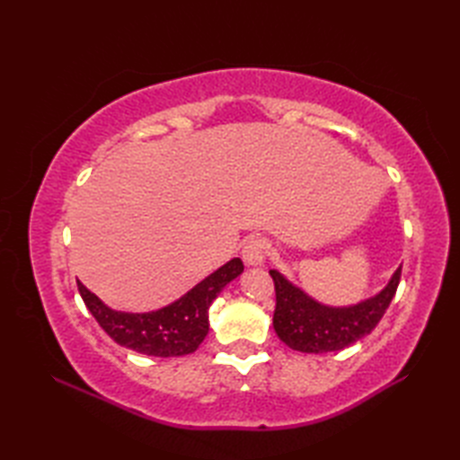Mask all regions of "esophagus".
Here are the masks:
<instances>
[{"label": "esophagus", "instance_id": "34e87169", "mask_svg": "<svg viewBox=\"0 0 460 460\" xmlns=\"http://www.w3.org/2000/svg\"><path fill=\"white\" fill-rule=\"evenodd\" d=\"M267 241L261 239V237H252L245 243V247H243V261H245V265L249 267H259L265 262L267 257Z\"/></svg>", "mask_w": 460, "mask_h": 460}]
</instances>
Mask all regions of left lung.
Returning <instances> with one entry per match:
<instances>
[{
	"mask_svg": "<svg viewBox=\"0 0 460 460\" xmlns=\"http://www.w3.org/2000/svg\"><path fill=\"white\" fill-rule=\"evenodd\" d=\"M275 280L277 308L272 316L277 336L285 344L305 354H326L344 349L367 336L385 314L389 302L402 279L399 267L387 285L376 296L351 306H328L308 296L305 290L282 277L279 270H269Z\"/></svg>",
	"mask_w": 460,
	"mask_h": 460,
	"instance_id": "obj_1",
	"label": "left lung"
}]
</instances>
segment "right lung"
Returning a JSON list of instances; mask_svg holds the SVG:
<instances>
[{
	"mask_svg": "<svg viewBox=\"0 0 460 460\" xmlns=\"http://www.w3.org/2000/svg\"><path fill=\"white\" fill-rule=\"evenodd\" d=\"M243 272V261L231 259L198 282L172 305L152 312H120L93 295L83 282L79 292L86 308L116 344L138 354L173 358L191 354L209 332V306L219 292Z\"/></svg>",
	"mask_w": 460,
	"mask_h": 460,
	"instance_id": "right-lung-1",
	"label": "right lung"
}]
</instances>
